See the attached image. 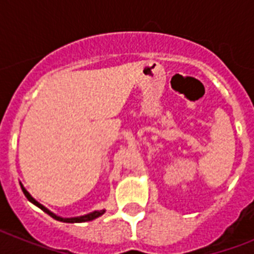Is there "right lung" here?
Masks as SVG:
<instances>
[{
	"instance_id": "1",
	"label": "right lung",
	"mask_w": 254,
	"mask_h": 254,
	"mask_svg": "<svg viewBox=\"0 0 254 254\" xmlns=\"http://www.w3.org/2000/svg\"><path fill=\"white\" fill-rule=\"evenodd\" d=\"M22 191H23V193H25V196L27 197V199H29V200L31 201V203H33V204H35V205H37V207H39V208H41L42 211H45L46 213H49L50 216L54 217V219H55V220L64 221V223H84V221H91V220H93V219H96V217L101 216V215H103V213L105 212V211H104V209H103V211H95V212L88 213V215H84V216L71 217V219H63V217H59V216H57V215H54L53 212H50L49 209L45 208V207H43V205L39 204V203H38V201L35 200V199H33V197H31V195H30V193L27 192V191H26V190L23 189V187H22Z\"/></svg>"
}]
</instances>
